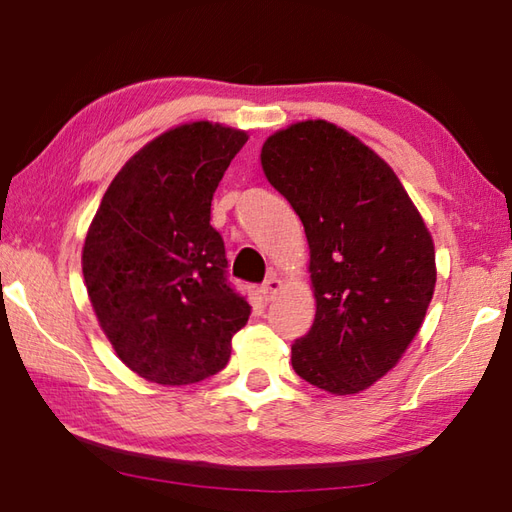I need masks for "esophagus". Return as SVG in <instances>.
Listing matches in <instances>:
<instances>
[{
    "label": "esophagus",
    "instance_id": "obj_1",
    "mask_svg": "<svg viewBox=\"0 0 512 512\" xmlns=\"http://www.w3.org/2000/svg\"><path fill=\"white\" fill-rule=\"evenodd\" d=\"M282 289V280L280 277H268V280L262 284V289H259V293H262V298L266 300V302H271L275 296H277V291Z\"/></svg>",
    "mask_w": 512,
    "mask_h": 512
}]
</instances>
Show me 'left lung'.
I'll return each mask as SVG.
<instances>
[{
  "label": "left lung",
  "mask_w": 512,
  "mask_h": 512,
  "mask_svg": "<svg viewBox=\"0 0 512 512\" xmlns=\"http://www.w3.org/2000/svg\"><path fill=\"white\" fill-rule=\"evenodd\" d=\"M259 158L309 244L316 318L291 345L293 370L332 395L366 391L397 366L427 316L431 232L395 171L325 119L273 133Z\"/></svg>",
  "instance_id": "8db88e82"
}]
</instances>
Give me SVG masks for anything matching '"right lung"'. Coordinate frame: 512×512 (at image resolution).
Instances as JSON below:
<instances>
[{"label":"right lung","mask_w":512,"mask_h":512,"mask_svg":"<svg viewBox=\"0 0 512 512\" xmlns=\"http://www.w3.org/2000/svg\"><path fill=\"white\" fill-rule=\"evenodd\" d=\"M248 133L189 121L142 146L112 178L83 244L94 314L117 357L162 386L225 368L250 305L225 277L212 196Z\"/></svg>","instance_id":"1"}]
</instances>
